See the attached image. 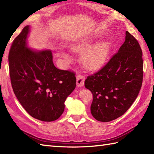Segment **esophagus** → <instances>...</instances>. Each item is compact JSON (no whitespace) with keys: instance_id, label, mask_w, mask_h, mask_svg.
<instances>
[{"instance_id":"obj_1","label":"esophagus","mask_w":154,"mask_h":154,"mask_svg":"<svg viewBox=\"0 0 154 154\" xmlns=\"http://www.w3.org/2000/svg\"><path fill=\"white\" fill-rule=\"evenodd\" d=\"M77 85L78 87H83L84 85V83H85V77L82 75H78L77 76Z\"/></svg>"}]
</instances>
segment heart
I'll use <instances>...</instances> for the list:
<instances>
[{
	"instance_id": "1",
	"label": "heart",
	"mask_w": 154,
	"mask_h": 154,
	"mask_svg": "<svg viewBox=\"0 0 154 154\" xmlns=\"http://www.w3.org/2000/svg\"><path fill=\"white\" fill-rule=\"evenodd\" d=\"M92 44V38L89 37L85 38L79 42L71 45V48L75 52H82L81 61L87 68L94 69L103 65L109 57L110 50L111 44L109 41H103ZM61 56L65 60L69 61L71 57L66 53H61Z\"/></svg>"
}]
</instances>
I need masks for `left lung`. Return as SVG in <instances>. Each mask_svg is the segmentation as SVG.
Segmentation results:
<instances>
[{"label":"left lung","mask_w":154,"mask_h":154,"mask_svg":"<svg viewBox=\"0 0 154 154\" xmlns=\"http://www.w3.org/2000/svg\"><path fill=\"white\" fill-rule=\"evenodd\" d=\"M142 79L141 48L126 31L125 41L117 53L85 81V87L93 95V116L100 122H110L123 115L138 96Z\"/></svg>","instance_id":"obj_1"}]
</instances>
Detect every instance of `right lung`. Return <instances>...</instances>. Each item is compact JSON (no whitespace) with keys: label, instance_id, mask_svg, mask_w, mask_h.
Returning a JSON list of instances; mask_svg holds the SVG:
<instances>
[{"label":"right lung","instance_id":"right-lung-1","mask_svg":"<svg viewBox=\"0 0 154 154\" xmlns=\"http://www.w3.org/2000/svg\"><path fill=\"white\" fill-rule=\"evenodd\" d=\"M29 25L13 41L8 55L13 91L18 101L34 119H58L65 101L76 87L75 73L55 67L50 50H35L28 45Z\"/></svg>","mask_w":154,"mask_h":154}]
</instances>
